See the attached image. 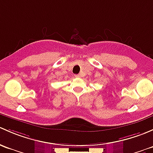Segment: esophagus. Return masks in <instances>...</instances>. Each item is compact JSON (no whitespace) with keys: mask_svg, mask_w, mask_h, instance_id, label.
Segmentation results:
<instances>
[{"mask_svg":"<svg viewBox=\"0 0 153 153\" xmlns=\"http://www.w3.org/2000/svg\"><path fill=\"white\" fill-rule=\"evenodd\" d=\"M74 76L75 77H80V75L79 74H75Z\"/></svg>","mask_w":153,"mask_h":153,"instance_id":"esophagus-1","label":"esophagus"}]
</instances>
